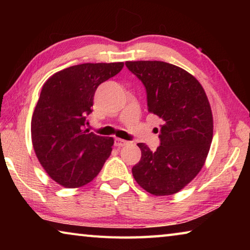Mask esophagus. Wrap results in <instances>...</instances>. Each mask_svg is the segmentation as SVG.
<instances>
[{
    "label": "esophagus",
    "instance_id": "esophagus-1",
    "mask_svg": "<svg viewBox=\"0 0 250 250\" xmlns=\"http://www.w3.org/2000/svg\"><path fill=\"white\" fill-rule=\"evenodd\" d=\"M128 141H125V140H124V139H119V138H116L115 139V146H126L128 145Z\"/></svg>",
    "mask_w": 250,
    "mask_h": 250
}]
</instances>
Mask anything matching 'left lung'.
<instances>
[{"instance_id": "8db88e82", "label": "left lung", "mask_w": 250, "mask_h": 250, "mask_svg": "<svg viewBox=\"0 0 250 250\" xmlns=\"http://www.w3.org/2000/svg\"><path fill=\"white\" fill-rule=\"evenodd\" d=\"M145 84L147 110L162 120L160 146L151 151L138 143L141 160L132 174L143 189L172 195L202 170L213 139V115L198 80L175 65L159 61L126 62Z\"/></svg>"}]
</instances>
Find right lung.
Listing matches in <instances>:
<instances>
[{
  "label": "right lung",
  "instance_id": "add662e5",
  "mask_svg": "<svg viewBox=\"0 0 250 250\" xmlns=\"http://www.w3.org/2000/svg\"><path fill=\"white\" fill-rule=\"evenodd\" d=\"M122 68L124 62L71 66L42 88L32 117V142L42 167L59 185L75 188L89 183L111 154L113 139L84 126L97 88Z\"/></svg>",
  "mask_w": 250,
  "mask_h": 250
}]
</instances>
